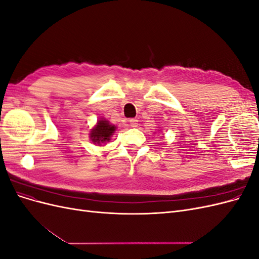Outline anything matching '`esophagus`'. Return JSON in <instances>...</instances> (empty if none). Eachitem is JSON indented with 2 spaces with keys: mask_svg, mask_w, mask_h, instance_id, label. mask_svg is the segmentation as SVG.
Segmentation results:
<instances>
[{
  "mask_svg": "<svg viewBox=\"0 0 259 259\" xmlns=\"http://www.w3.org/2000/svg\"><path fill=\"white\" fill-rule=\"evenodd\" d=\"M130 124L132 127H137L138 126V120L137 119H131Z\"/></svg>",
  "mask_w": 259,
  "mask_h": 259,
  "instance_id": "esophagus-1",
  "label": "esophagus"
}]
</instances>
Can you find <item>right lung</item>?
<instances>
[{"label":"right lung","mask_w":259,"mask_h":259,"mask_svg":"<svg viewBox=\"0 0 259 259\" xmlns=\"http://www.w3.org/2000/svg\"><path fill=\"white\" fill-rule=\"evenodd\" d=\"M114 131H115L114 125H111L108 121L100 120L98 121L96 127L92 130L91 138L93 140V143L100 145L101 143L110 140V137L114 133Z\"/></svg>","instance_id":"1"}]
</instances>
